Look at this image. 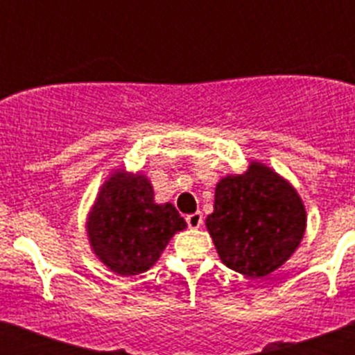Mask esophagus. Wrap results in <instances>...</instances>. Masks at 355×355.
Returning a JSON list of instances; mask_svg holds the SVG:
<instances>
[{"label":"esophagus","mask_w":355,"mask_h":355,"mask_svg":"<svg viewBox=\"0 0 355 355\" xmlns=\"http://www.w3.org/2000/svg\"><path fill=\"white\" fill-rule=\"evenodd\" d=\"M202 220H205V218H202V213L200 211H196L192 213V215L187 216V224L190 229H199L200 225H202Z\"/></svg>","instance_id":"34e87169"}]
</instances>
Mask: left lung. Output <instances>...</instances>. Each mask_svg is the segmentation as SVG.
Listing matches in <instances>:
<instances>
[{
  "label": "left lung",
  "instance_id": "8db88e82",
  "mask_svg": "<svg viewBox=\"0 0 355 355\" xmlns=\"http://www.w3.org/2000/svg\"><path fill=\"white\" fill-rule=\"evenodd\" d=\"M306 224V206L293 184L258 159L241 174L218 180L206 218L220 261L250 279L283 266L299 249Z\"/></svg>",
  "mask_w": 355,
  "mask_h": 355
}]
</instances>
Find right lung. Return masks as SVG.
I'll return each mask as SVG.
<instances>
[{
  "instance_id": "add662e5",
  "label": "right lung",
  "mask_w": 355,
  "mask_h": 355,
  "mask_svg": "<svg viewBox=\"0 0 355 355\" xmlns=\"http://www.w3.org/2000/svg\"><path fill=\"white\" fill-rule=\"evenodd\" d=\"M187 222L171 202L158 205L144 172L112 168L87 213L85 231L96 258L117 275L147 272Z\"/></svg>"
}]
</instances>
